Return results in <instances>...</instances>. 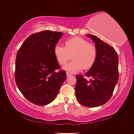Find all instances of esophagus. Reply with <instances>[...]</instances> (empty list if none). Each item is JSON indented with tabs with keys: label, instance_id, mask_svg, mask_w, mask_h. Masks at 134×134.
Segmentation results:
<instances>
[{
	"label": "esophagus",
	"instance_id": "obj_1",
	"mask_svg": "<svg viewBox=\"0 0 134 134\" xmlns=\"http://www.w3.org/2000/svg\"><path fill=\"white\" fill-rule=\"evenodd\" d=\"M71 74H70L69 72H66V76H67V77H69V76H71Z\"/></svg>",
	"mask_w": 134,
	"mask_h": 134
}]
</instances>
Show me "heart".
<instances>
[{"label":"heart","instance_id":"1","mask_svg":"<svg viewBox=\"0 0 134 134\" xmlns=\"http://www.w3.org/2000/svg\"><path fill=\"white\" fill-rule=\"evenodd\" d=\"M54 53L58 63L63 66L73 55V60L64 68L70 73H76L83 69H90L95 64L97 56V50L94 44L80 37L67 39L65 41V46L56 44Z\"/></svg>","mask_w":134,"mask_h":134}]
</instances>
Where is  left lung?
<instances>
[{
	"instance_id": "obj_1",
	"label": "left lung",
	"mask_w": 134,
	"mask_h": 134,
	"mask_svg": "<svg viewBox=\"0 0 134 134\" xmlns=\"http://www.w3.org/2000/svg\"><path fill=\"white\" fill-rule=\"evenodd\" d=\"M95 43L97 50L94 65L84 75L76 76L75 87L77 100L84 106L95 107L111 98L119 79V58L115 48L97 36L87 35Z\"/></svg>"
}]
</instances>
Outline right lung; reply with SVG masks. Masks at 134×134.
<instances>
[{
  "label": "right lung",
  "instance_id": "1",
  "mask_svg": "<svg viewBox=\"0 0 134 134\" xmlns=\"http://www.w3.org/2000/svg\"><path fill=\"white\" fill-rule=\"evenodd\" d=\"M63 34L45 30L32 34L22 43L15 59V80L31 103L44 106L56 97L66 79L54 53Z\"/></svg>",
  "mask_w": 134,
  "mask_h": 134
}]
</instances>
